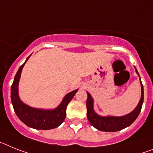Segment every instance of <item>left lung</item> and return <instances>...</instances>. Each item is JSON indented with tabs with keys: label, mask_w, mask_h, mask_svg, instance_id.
<instances>
[{
	"label": "left lung",
	"mask_w": 153,
	"mask_h": 153,
	"mask_svg": "<svg viewBox=\"0 0 153 153\" xmlns=\"http://www.w3.org/2000/svg\"><path fill=\"white\" fill-rule=\"evenodd\" d=\"M136 73L139 75L137 70H136ZM141 89H142V95H141V99L137 107L131 113L122 117H102L97 115L93 110L92 98L89 93L87 92L88 98L86 106H87V117L89 123L97 129L103 131V132H116V131H119L129 126L137 119L138 115H139L142 109L143 99H144V91H143V85L142 84V82H141Z\"/></svg>",
	"instance_id": "1"
}]
</instances>
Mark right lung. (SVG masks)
<instances>
[{"label": "right lung", "instance_id": "obj_1", "mask_svg": "<svg viewBox=\"0 0 153 153\" xmlns=\"http://www.w3.org/2000/svg\"><path fill=\"white\" fill-rule=\"evenodd\" d=\"M29 58L30 56L27 58L26 62ZM25 62L18 69L11 85L10 98L16 115H18L21 122H23L26 126L30 128L42 130L56 128L60 126L65 119L66 108L68 104L72 99L78 90H75L68 93L64 98L60 105L54 110H42L30 108L24 104L18 97V82Z\"/></svg>", "mask_w": 153, "mask_h": 153}]
</instances>
